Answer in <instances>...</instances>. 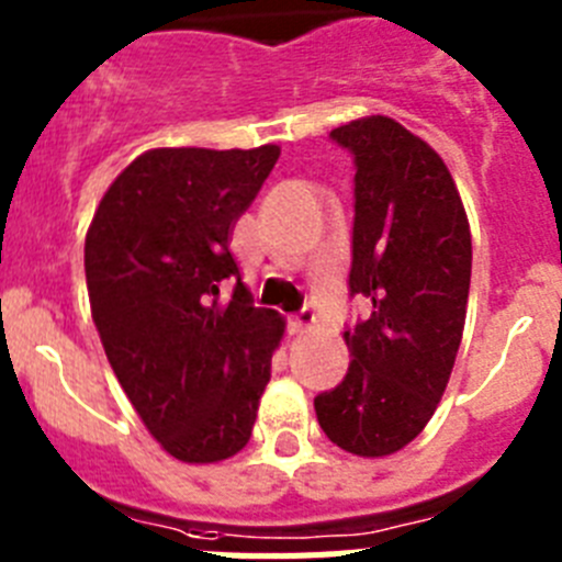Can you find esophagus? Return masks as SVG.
Here are the masks:
<instances>
[{
  "mask_svg": "<svg viewBox=\"0 0 562 562\" xmlns=\"http://www.w3.org/2000/svg\"><path fill=\"white\" fill-rule=\"evenodd\" d=\"M315 329V312L304 310L297 312L295 317H290V331L292 335H306V331Z\"/></svg>",
  "mask_w": 562,
  "mask_h": 562,
  "instance_id": "obj_1",
  "label": "esophagus"
}]
</instances>
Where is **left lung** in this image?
Instances as JSON below:
<instances>
[{
  "label": "left lung",
  "instance_id": "1",
  "mask_svg": "<svg viewBox=\"0 0 562 562\" xmlns=\"http://www.w3.org/2000/svg\"><path fill=\"white\" fill-rule=\"evenodd\" d=\"M355 154L351 295L369 321L342 331L349 374L315 396L329 441L382 459L416 439L448 389L461 346L473 241L453 177L428 143L385 114L331 128Z\"/></svg>",
  "mask_w": 562,
  "mask_h": 562
}]
</instances>
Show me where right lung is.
<instances>
[{
  "label": "right lung",
  "mask_w": 562,
  "mask_h": 562,
  "mask_svg": "<svg viewBox=\"0 0 562 562\" xmlns=\"http://www.w3.org/2000/svg\"><path fill=\"white\" fill-rule=\"evenodd\" d=\"M281 148H151L103 193L83 245L89 306L114 376L160 441L213 464L250 441L284 317L250 306L231 236Z\"/></svg>",
  "instance_id": "obj_1"
}]
</instances>
